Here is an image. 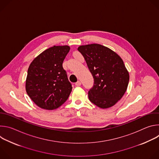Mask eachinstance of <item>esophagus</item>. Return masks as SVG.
I'll use <instances>...</instances> for the list:
<instances>
[{"instance_id": "1", "label": "esophagus", "mask_w": 159, "mask_h": 159, "mask_svg": "<svg viewBox=\"0 0 159 159\" xmlns=\"http://www.w3.org/2000/svg\"><path fill=\"white\" fill-rule=\"evenodd\" d=\"M75 84V85H77V86H80V85H81V82H80V81H77Z\"/></svg>"}]
</instances>
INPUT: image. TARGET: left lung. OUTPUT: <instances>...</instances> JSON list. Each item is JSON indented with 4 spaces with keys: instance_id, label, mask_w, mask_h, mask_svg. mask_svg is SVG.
Instances as JSON below:
<instances>
[{
    "instance_id": "left-lung-1",
    "label": "left lung",
    "mask_w": 159,
    "mask_h": 159,
    "mask_svg": "<svg viewBox=\"0 0 159 159\" xmlns=\"http://www.w3.org/2000/svg\"><path fill=\"white\" fill-rule=\"evenodd\" d=\"M78 50L94 81L88 92L90 101L102 109L114 106L125 93L129 79L123 60L115 52L99 44L82 45Z\"/></svg>"
}]
</instances>
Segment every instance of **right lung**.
<instances>
[{
    "instance_id": "add662e5",
    "label": "right lung",
    "mask_w": 159,
    "mask_h": 159,
    "mask_svg": "<svg viewBox=\"0 0 159 159\" xmlns=\"http://www.w3.org/2000/svg\"><path fill=\"white\" fill-rule=\"evenodd\" d=\"M70 49L66 45L49 48L36 57L28 68L26 93L42 109H55L69 97L72 87L62 64Z\"/></svg>"
}]
</instances>
